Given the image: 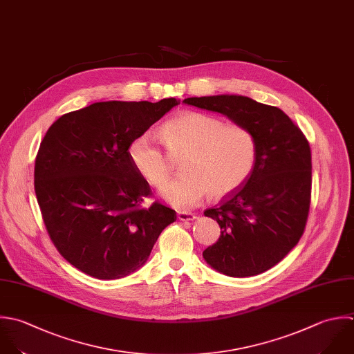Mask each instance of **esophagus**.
Segmentation results:
<instances>
[{
  "label": "esophagus",
  "instance_id": "34e87169",
  "mask_svg": "<svg viewBox=\"0 0 354 354\" xmlns=\"http://www.w3.org/2000/svg\"><path fill=\"white\" fill-rule=\"evenodd\" d=\"M178 219L182 222H189V221H194L196 215L190 212H178Z\"/></svg>",
  "mask_w": 354,
  "mask_h": 354
}]
</instances>
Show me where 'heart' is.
Instances as JSON below:
<instances>
[{
    "mask_svg": "<svg viewBox=\"0 0 354 354\" xmlns=\"http://www.w3.org/2000/svg\"><path fill=\"white\" fill-rule=\"evenodd\" d=\"M161 136L171 154L185 153L183 172L161 190L167 203L178 209L200 204L208 194L221 200L243 187L258 161V139L251 128L226 124L222 118L183 111L161 125ZM128 157L139 175L161 187L171 175V162L158 139L143 132L128 147Z\"/></svg>",
    "mask_w": 354,
    "mask_h": 354,
    "instance_id": "heart-1",
    "label": "heart"
}]
</instances>
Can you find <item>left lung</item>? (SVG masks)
<instances>
[{"label": "left lung", "mask_w": 354, "mask_h": 354, "mask_svg": "<svg viewBox=\"0 0 354 354\" xmlns=\"http://www.w3.org/2000/svg\"><path fill=\"white\" fill-rule=\"evenodd\" d=\"M187 104L218 111L252 129L258 161L251 178L205 216L221 226L219 240L203 257L230 277L261 274L301 240L312 198V151L301 128L279 107L247 96L187 97Z\"/></svg>", "instance_id": "left-lung-1"}]
</instances>
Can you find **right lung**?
I'll use <instances>...</instances> for the list:
<instances>
[{
	"label": "right lung",
	"mask_w": 354,
	"mask_h": 354,
	"mask_svg": "<svg viewBox=\"0 0 354 354\" xmlns=\"http://www.w3.org/2000/svg\"><path fill=\"white\" fill-rule=\"evenodd\" d=\"M97 102L57 118L46 131L34 167V190L48 236L59 254L100 280L125 277L147 261L176 212L151 196L128 157L131 142L174 106Z\"/></svg>",
	"instance_id": "right-lung-1"
}]
</instances>
